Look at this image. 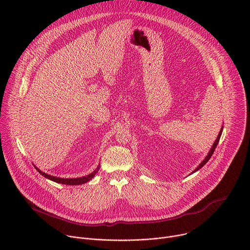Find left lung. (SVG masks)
Segmentation results:
<instances>
[{
    "instance_id": "obj_1",
    "label": "left lung",
    "mask_w": 250,
    "mask_h": 250,
    "mask_svg": "<svg viewBox=\"0 0 250 250\" xmlns=\"http://www.w3.org/2000/svg\"><path fill=\"white\" fill-rule=\"evenodd\" d=\"M223 128H224V125L222 126V128H221V130H220V132H219V135H218V137H217V139L215 140V142H213V145H212V146H211V148L209 149V151H208V155L205 157V159L199 164V166L191 173V174H193V173H195L196 171H198V170H200L208 160H209V158L211 157V155H212V153H213V151H215V149H216V147H217V146H218V144H219V140H220V138H221V135H222V132H223Z\"/></svg>"
}]
</instances>
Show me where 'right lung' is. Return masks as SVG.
<instances>
[{"instance_id":"add662e5","label":"right lung","mask_w":250,"mask_h":250,"mask_svg":"<svg viewBox=\"0 0 250 250\" xmlns=\"http://www.w3.org/2000/svg\"><path fill=\"white\" fill-rule=\"evenodd\" d=\"M33 166L35 167V169L38 170L39 173H41L43 177L47 178V179H49L51 181H54L56 183L64 184V185H82V184H85V183L89 182L91 179H93V177L97 174V172L100 169V165H99L95 169V171H93L89 175H86V176H83V177H79V178H59V177H54V176H51L49 174H46V173L42 172V170H40L35 165H33Z\"/></svg>"}]
</instances>
